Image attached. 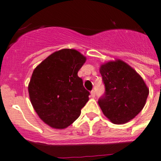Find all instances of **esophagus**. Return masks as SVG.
Segmentation results:
<instances>
[{
    "label": "esophagus",
    "mask_w": 161,
    "mask_h": 161,
    "mask_svg": "<svg viewBox=\"0 0 161 161\" xmlns=\"http://www.w3.org/2000/svg\"><path fill=\"white\" fill-rule=\"evenodd\" d=\"M95 96H96V93H95L94 90H92V91H91V97H95Z\"/></svg>",
    "instance_id": "1"
}]
</instances>
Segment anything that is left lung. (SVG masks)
Returning <instances> with one entry per match:
<instances>
[{"label":"left lung","mask_w":161,"mask_h":161,"mask_svg":"<svg viewBox=\"0 0 161 161\" xmlns=\"http://www.w3.org/2000/svg\"><path fill=\"white\" fill-rule=\"evenodd\" d=\"M104 93L98 100L103 113L113 124L135 118L144 108L149 90L141 76L122 60L101 65Z\"/></svg>","instance_id":"8db88e82"}]
</instances>
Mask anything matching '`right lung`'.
Instances as JSON below:
<instances>
[{
  "label": "right lung",
  "instance_id": "right-lung-1",
  "mask_svg": "<svg viewBox=\"0 0 161 161\" xmlns=\"http://www.w3.org/2000/svg\"><path fill=\"white\" fill-rule=\"evenodd\" d=\"M85 62L79 52L64 49L51 54L33 71L30 99L38 116L50 127H68L89 101L90 93L78 76Z\"/></svg>",
  "mask_w": 161,
  "mask_h": 161
}]
</instances>
